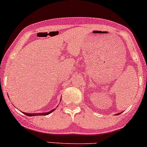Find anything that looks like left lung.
Masks as SVG:
<instances>
[{"label": "left lung", "instance_id": "1", "mask_svg": "<svg viewBox=\"0 0 147 147\" xmlns=\"http://www.w3.org/2000/svg\"><path fill=\"white\" fill-rule=\"evenodd\" d=\"M119 114H120V113H117V115H119Z\"/></svg>", "mask_w": 147, "mask_h": 147}]
</instances>
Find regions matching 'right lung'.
Returning a JSON list of instances; mask_svg holds the SVG:
<instances>
[{"label": "right lung", "instance_id": "obj_1", "mask_svg": "<svg viewBox=\"0 0 147 147\" xmlns=\"http://www.w3.org/2000/svg\"><path fill=\"white\" fill-rule=\"evenodd\" d=\"M55 109H53L51 110V111L48 112V113H24L25 115H28V116H36V115H49V114H50L51 113H52L53 111H54Z\"/></svg>", "mask_w": 147, "mask_h": 147}]
</instances>
